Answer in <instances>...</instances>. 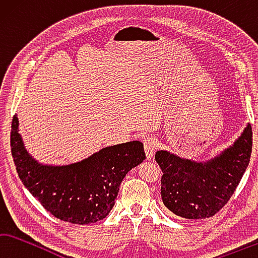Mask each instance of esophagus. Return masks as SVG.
Listing matches in <instances>:
<instances>
[{"instance_id": "34e87169", "label": "esophagus", "mask_w": 258, "mask_h": 258, "mask_svg": "<svg viewBox=\"0 0 258 258\" xmlns=\"http://www.w3.org/2000/svg\"><path fill=\"white\" fill-rule=\"evenodd\" d=\"M144 148H145V154L147 159H151V157L154 155L157 146H159V142H157V138L153 136H147L144 138Z\"/></svg>"}]
</instances>
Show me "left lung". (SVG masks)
<instances>
[{"instance_id": "left-lung-1", "label": "left lung", "mask_w": 258, "mask_h": 258, "mask_svg": "<svg viewBox=\"0 0 258 258\" xmlns=\"http://www.w3.org/2000/svg\"><path fill=\"white\" fill-rule=\"evenodd\" d=\"M251 146L252 132L248 123L231 146L206 162L157 151L155 160L163 172L161 196L166 209L189 220L215 215L240 182L249 164Z\"/></svg>"}]
</instances>
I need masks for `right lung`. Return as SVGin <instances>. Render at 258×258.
<instances>
[{
  "instance_id": "obj_1",
  "label": "right lung",
  "mask_w": 258,
  "mask_h": 258,
  "mask_svg": "<svg viewBox=\"0 0 258 258\" xmlns=\"http://www.w3.org/2000/svg\"><path fill=\"white\" fill-rule=\"evenodd\" d=\"M11 128V153L24 186L52 215L74 224L106 218L125 174L146 159L143 143L134 141L102 148L77 163L42 164L27 152L17 114Z\"/></svg>"
}]
</instances>
